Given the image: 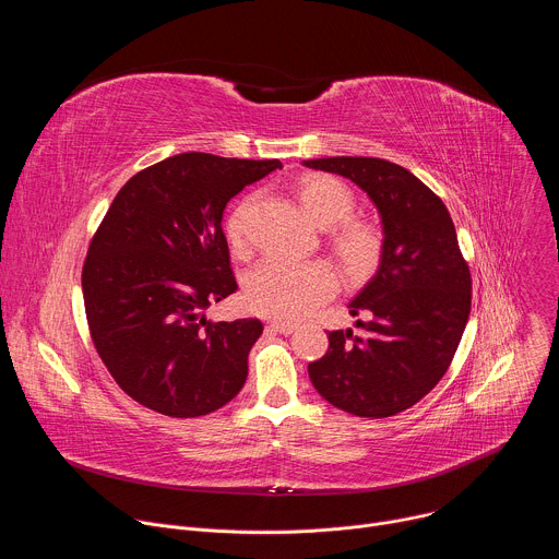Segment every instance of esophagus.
Instances as JSON below:
<instances>
[{"label": "esophagus", "mask_w": 559, "mask_h": 559, "mask_svg": "<svg viewBox=\"0 0 559 559\" xmlns=\"http://www.w3.org/2000/svg\"><path fill=\"white\" fill-rule=\"evenodd\" d=\"M272 332H278V334H292L294 330H296V325L294 323H287V321H272L270 325H267Z\"/></svg>", "instance_id": "1"}]
</instances>
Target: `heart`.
I'll return each mask as SVG.
<instances>
[{
  "mask_svg": "<svg viewBox=\"0 0 559 559\" xmlns=\"http://www.w3.org/2000/svg\"><path fill=\"white\" fill-rule=\"evenodd\" d=\"M300 207L328 229L330 250L349 281L367 278L384 257L386 234L369 216L352 214L356 207L354 190L330 175H305L296 181ZM252 199L238 203L225 221V231L234 250L246 248L248 218ZM334 292V274L321 261L265 259L246 278V305L267 318L302 316L307 309L325 300Z\"/></svg>",
  "mask_w": 559,
  "mask_h": 559,
  "instance_id": "1",
  "label": "heart"
}]
</instances>
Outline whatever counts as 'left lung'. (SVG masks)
Listing matches in <instances>:
<instances>
[{
	"instance_id": "8db88e82",
	"label": "left lung",
	"mask_w": 559,
	"mask_h": 559,
	"mask_svg": "<svg viewBox=\"0 0 559 559\" xmlns=\"http://www.w3.org/2000/svg\"><path fill=\"white\" fill-rule=\"evenodd\" d=\"M307 168L352 179L376 203L386 234L378 274L349 302L360 334L330 332L309 362L311 384L334 407L389 418L414 407L447 373L471 311V272L442 199L403 166L330 156Z\"/></svg>"
}]
</instances>
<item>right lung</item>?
Here are the masks:
<instances>
[{"label":"right lung","instance_id":"add662e5","mask_svg":"<svg viewBox=\"0 0 559 559\" xmlns=\"http://www.w3.org/2000/svg\"><path fill=\"white\" fill-rule=\"evenodd\" d=\"M281 168L186 152L136 173L99 223L82 270L91 338L115 382L139 405L197 418L243 389L257 318L212 323L203 311L238 289L223 210Z\"/></svg>","mask_w":559,"mask_h":559}]
</instances>
